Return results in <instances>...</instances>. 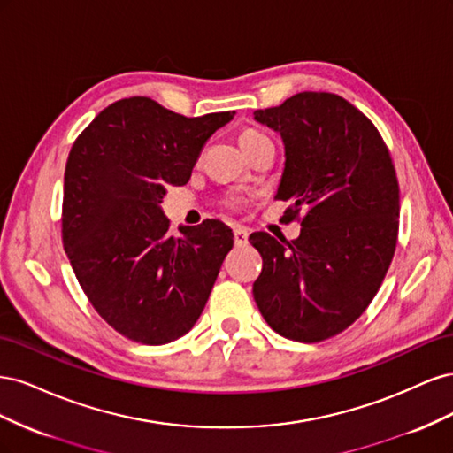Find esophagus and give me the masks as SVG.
Returning <instances> with one entry per match:
<instances>
[{
    "instance_id": "1",
    "label": "esophagus",
    "mask_w": 453,
    "mask_h": 453,
    "mask_svg": "<svg viewBox=\"0 0 453 453\" xmlns=\"http://www.w3.org/2000/svg\"><path fill=\"white\" fill-rule=\"evenodd\" d=\"M232 234H234V243L238 245V248H245V245L250 243V234H248V230H243V228L236 226V228H234V232H232Z\"/></svg>"
}]
</instances>
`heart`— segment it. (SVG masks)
I'll use <instances>...</instances> for the list:
<instances>
[{"mask_svg":"<svg viewBox=\"0 0 453 453\" xmlns=\"http://www.w3.org/2000/svg\"><path fill=\"white\" fill-rule=\"evenodd\" d=\"M265 138H266V135H265L263 132L250 128V130H243V132H242L240 143H242V147H243V145H248V143H253V142H258V140H265ZM226 205H228V208H240V200L230 198V200H226Z\"/></svg>","mask_w":453,"mask_h":453,"instance_id":"obj_1","label":"heart"}]
</instances>
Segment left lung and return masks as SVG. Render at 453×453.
Here are the masks:
<instances>
[{"label":"left lung","instance_id":"1","mask_svg":"<svg viewBox=\"0 0 453 453\" xmlns=\"http://www.w3.org/2000/svg\"><path fill=\"white\" fill-rule=\"evenodd\" d=\"M255 119L281 134L276 200L291 202L285 213L303 232L250 236L263 257L253 296L278 334L313 344L346 331L376 296L399 238V181L372 120L338 94L298 92Z\"/></svg>","mask_w":453,"mask_h":453}]
</instances>
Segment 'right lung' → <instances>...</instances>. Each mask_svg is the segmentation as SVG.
Listing matches in <instances>:
<instances>
[{"instance_id":"obj_1","label":"right lung","mask_w":453,"mask_h":453,"mask_svg":"<svg viewBox=\"0 0 453 453\" xmlns=\"http://www.w3.org/2000/svg\"><path fill=\"white\" fill-rule=\"evenodd\" d=\"M234 113L185 117L145 96L119 100L79 134L64 173L62 242L81 289L128 340L188 333L232 250L217 219L172 232L162 198L190 180L211 134Z\"/></svg>"}]
</instances>
